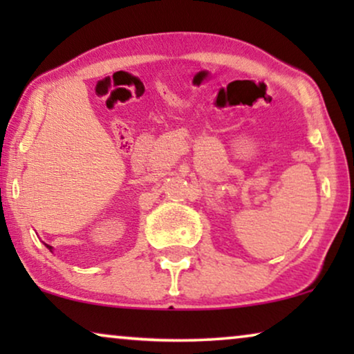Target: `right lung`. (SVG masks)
Segmentation results:
<instances>
[{
    "mask_svg": "<svg viewBox=\"0 0 354 354\" xmlns=\"http://www.w3.org/2000/svg\"><path fill=\"white\" fill-rule=\"evenodd\" d=\"M46 248H50V251L53 250V246H50V245H46Z\"/></svg>",
    "mask_w": 354,
    "mask_h": 354,
    "instance_id": "add662e5",
    "label": "right lung"
}]
</instances>
